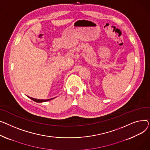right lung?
Here are the masks:
<instances>
[{
  "instance_id": "add662e5",
  "label": "right lung",
  "mask_w": 150,
  "mask_h": 150,
  "mask_svg": "<svg viewBox=\"0 0 150 150\" xmlns=\"http://www.w3.org/2000/svg\"><path fill=\"white\" fill-rule=\"evenodd\" d=\"M28 98H30V97H28ZM31 100H34V101H35V102H38V103H39V102H46V101H48V100H51V99H47V100H40V99H34V98H30Z\"/></svg>"
}]
</instances>
